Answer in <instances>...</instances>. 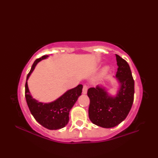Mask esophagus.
Segmentation results:
<instances>
[{
    "label": "esophagus",
    "mask_w": 158,
    "mask_h": 158,
    "mask_svg": "<svg viewBox=\"0 0 158 158\" xmlns=\"http://www.w3.org/2000/svg\"><path fill=\"white\" fill-rule=\"evenodd\" d=\"M87 91H88V85H83L82 93L83 94H85L87 93Z\"/></svg>",
    "instance_id": "obj_1"
}]
</instances>
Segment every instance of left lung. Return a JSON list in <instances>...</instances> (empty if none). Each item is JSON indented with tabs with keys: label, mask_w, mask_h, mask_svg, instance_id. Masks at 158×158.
Returning a JSON list of instances; mask_svg holds the SVG:
<instances>
[{
	"label": "left lung",
	"mask_w": 158,
	"mask_h": 158,
	"mask_svg": "<svg viewBox=\"0 0 158 158\" xmlns=\"http://www.w3.org/2000/svg\"><path fill=\"white\" fill-rule=\"evenodd\" d=\"M118 65L116 77L121 88L115 98L109 96L103 88L97 86L88 90L89 98V118L100 127L110 128L126 118L132 108L135 94V81L130 66L125 60L116 54Z\"/></svg>",
	"instance_id": "8db88e82"
}]
</instances>
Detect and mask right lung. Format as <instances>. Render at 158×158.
Returning a JSON list of instances; mask_svg holds the SVG:
<instances>
[{"mask_svg": "<svg viewBox=\"0 0 158 158\" xmlns=\"http://www.w3.org/2000/svg\"><path fill=\"white\" fill-rule=\"evenodd\" d=\"M48 56H43L36 59L33 63L31 69L26 77L25 84V97L32 116L41 126L49 130H58L62 128L69 122V111L78 97L81 95L83 85L79 84L76 88L67 91L58 99L51 103L45 104L39 102L32 98L28 88L27 80L35 67L39 62L48 58Z\"/></svg>", "mask_w": 158, "mask_h": 158, "instance_id": "1", "label": "right lung"}]
</instances>
